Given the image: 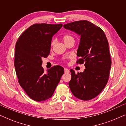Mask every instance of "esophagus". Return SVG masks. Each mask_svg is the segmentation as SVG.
<instances>
[{"mask_svg": "<svg viewBox=\"0 0 126 126\" xmlns=\"http://www.w3.org/2000/svg\"><path fill=\"white\" fill-rule=\"evenodd\" d=\"M64 71H65V73H69V72H70L69 70L68 69H67V68H65L64 69Z\"/></svg>", "mask_w": 126, "mask_h": 126, "instance_id": "obj_1", "label": "esophagus"}]
</instances>
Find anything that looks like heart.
<instances>
[{"label": "heart", "instance_id": "b5f03b06", "mask_svg": "<svg viewBox=\"0 0 126 126\" xmlns=\"http://www.w3.org/2000/svg\"><path fill=\"white\" fill-rule=\"evenodd\" d=\"M71 38H73V37H72V36H70V35H65V36H64V37H63V41H64V42H65V41H68L69 39H71ZM54 42H52V45L54 44Z\"/></svg>", "mask_w": 126, "mask_h": 126}]
</instances>
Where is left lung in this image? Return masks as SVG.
I'll return each instance as SVG.
<instances>
[{
    "instance_id": "1",
    "label": "left lung",
    "mask_w": 126,
    "mask_h": 126,
    "mask_svg": "<svg viewBox=\"0 0 126 126\" xmlns=\"http://www.w3.org/2000/svg\"><path fill=\"white\" fill-rule=\"evenodd\" d=\"M67 30L80 36L77 51V61L85 63L83 72L76 74L70 69L72 78L69 82L76 97L89 100L96 97L106 87L111 66L108 40L100 27L88 20H79L63 25Z\"/></svg>"
}]
</instances>
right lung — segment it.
I'll return each instance as SVG.
<instances>
[{"mask_svg": "<svg viewBox=\"0 0 126 126\" xmlns=\"http://www.w3.org/2000/svg\"><path fill=\"white\" fill-rule=\"evenodd\" d=\"M63 24H34L24 32L15 45L14 65L18 82L27 95L42 101L54 94L64 69L59 65L47 70L42 66V58L50 51L52 37Z\"/></svg>", "mask_w": 126, "mask_h": 126, "instance_id": "add662e5", "label": "right lung"}]
</instances>
